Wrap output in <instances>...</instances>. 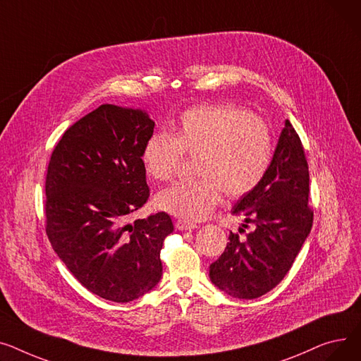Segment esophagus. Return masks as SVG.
Here are the masks:
<instances>
[{"label": "esophagus", "instance_id": "obj_1", "mask_svg": "<svg viewBox=\"0 0 361 361\" xmlns=\"http://www.w3.org/2000/svg\"><path fill=\"white\" fill-rule=\"evenodd\" d=\"M198 224L197 223H190V221H186V220H178L176 221V228L178 230H194L197 228Z\"/></svg>", "mask_w": 361, "mask_h": 361}]
</instances>
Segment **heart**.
<instances>
[{
  "mask_svg": "<svg viewBox=\"0 0 361 361\" xmlns=\"http://www.w3.org/2000/svg\"><path fill=\"white\" fill-rule=\"evenodd\" d=\"M195 156V179L180 180L156 197L160 209L185 220H202L221 194L240 198L265 178L272 160L268 123L235 104H198L182 114L175 135L157 133L142 150L145 172L171 179L183 159Z\"/></svg>",
  "mask_w": 361,
  "mask_h": 361,
  "instance_id": "b5f03b06",
  "label": "heart"
}]
</instances>
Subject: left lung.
I'll use <instances>...</instances> for the list:
<instances>
[{
	"instance_id": "obj_1",
	"label": "left lung",
	"mask_w": 361,
	"mask_h": 361,
	"mask_svg": "<svg viewBox=\"0 0 361 361\" xmlns=\"http://www.w3.org/2000/svg\"><path fill=\"white\" fill-rule=\"evenodd\" d=\"M307 201L305 150L286 119L265 178L231 208L245 217L242 227L253 228L245 238L230 231L221 257L209 265L211 283L236 299L261 298L281 283L312 228Z\"/></svg>"
}]
</instances>
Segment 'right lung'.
Masks as SVG:
<instances>
[{"instance_id": "obj_1", "label": "right lung", "mask_w": 361, "mask_h": 361, "mask_svg": "<svg viewBox=\"0 0 361 361\" xmlns=\"http://www.w3.org/2000/svg\"><path fill=\"white\" fill-rule=\"evenodd\" d=\"M153 130L144 109L102 104L63 133L48 166L49 242L81 286L116 303L159 284L173 231L166 213L128 223L150 195L141 157Z\"/></svg>"}]
</instances>
